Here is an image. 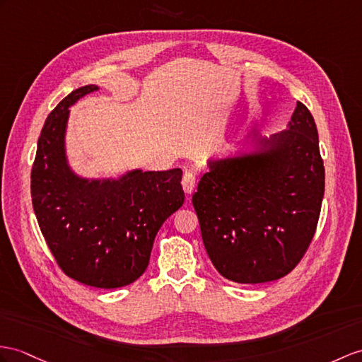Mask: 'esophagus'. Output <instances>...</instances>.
<instances>
[{"instance_id": "esophagus-1", "label": "esophagus", "mask_w": 362, "mask_h": 362, "mask_svg": "<svg viewBox=\"0 0 362 362\" xmlns=\"http://www.w3.org/2000/svg\"><path fill=\"white\" fill-rule=\"evenodd\" d=\"M182 189H184V192L187 193V195H190V193L195 190V186H197V178H195V175H193L192 172H186L184 173V176H182Z\"/></svg>"}]
</instances>
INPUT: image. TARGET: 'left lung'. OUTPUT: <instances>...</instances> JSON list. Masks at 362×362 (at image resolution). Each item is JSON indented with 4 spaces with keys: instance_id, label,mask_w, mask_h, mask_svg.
<instances>
[{
    "instance_id": "8db88e82",
    "label": "left lung",
    "mask_w": 362,
    "mask_h": 362,
    "mask_svg": "<svg viewBox=\"0 0 362 362\" xmlns=\"http://www.w3.org/2000/svg\"><path fill=\"white\" fill-rule=\"evenodd\" d=\"M322 197L318 130L298 101L288 129L257 134L249 148L210 160L192 202L215 269L235 283L261 284L303 259Z\"/></svg>"
}]
</instances>
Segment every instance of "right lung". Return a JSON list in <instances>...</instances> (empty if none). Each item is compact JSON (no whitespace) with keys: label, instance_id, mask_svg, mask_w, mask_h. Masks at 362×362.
I'll use <instances>...</instances> for the list:
<instances>
[{"label":"right lung","instance_id":"right-lung-1","mask_svg":"<svg viewBox=\"0 0 362 362\" xmlns=\"http://www.w3.org/2000/svg\"><path fill=\"white\" fill-rule=\"evenodd\" d=\"M98 90L90 84L69 93L50 112L32 165V204L59 269L78 283L118 288L148 266L155 236L184 202L182 170H134L121 180H83L67 165L69 107Z\"/></svg>","mask_w":362,"mask_h":362}]
</instances>
